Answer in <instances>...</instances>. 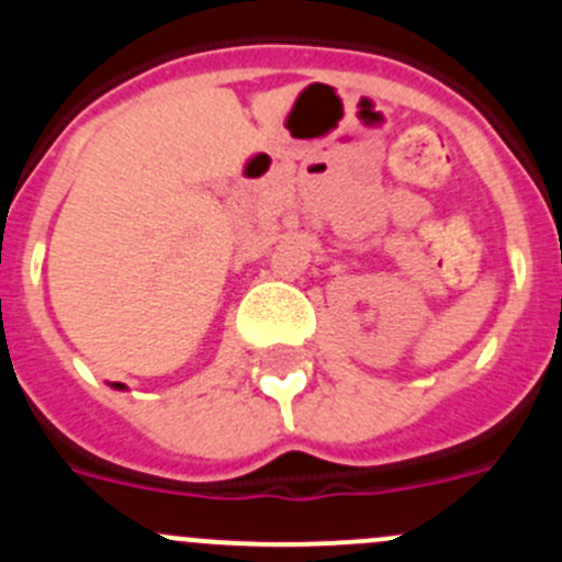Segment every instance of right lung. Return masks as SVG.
Segmentation results:
<instances>
[{"label": "right lung", "instance_id": "add662e5", "mask_svg": "<svg viewBox=\"0 0 562 562\" xmlns=\"http://www.w3.org/2000/svg\"><path fill=\"white\" fill-rule=\"evenodd\" d=\"M114 386H120V390H123V384H114Z\"/></svg>", "mask_w": 562, "mask_h": 562}]
</instances>
